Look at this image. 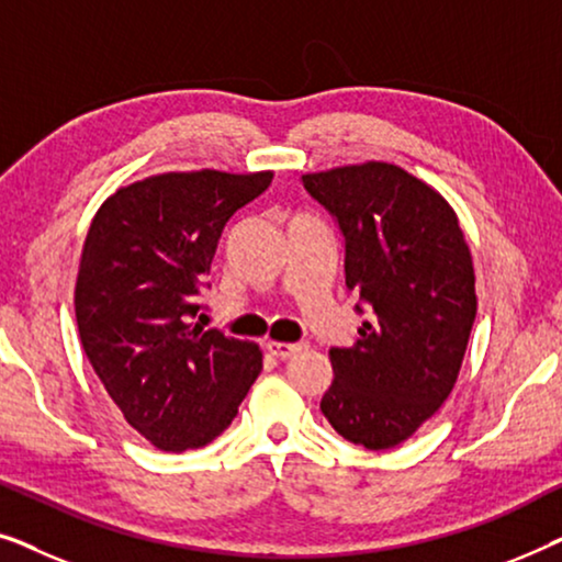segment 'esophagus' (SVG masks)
<instances>
[{
	"instance_id": "esophagus-1",
	"label": "esophagus",
	"mask_w": 562,
	"mask_h": 562,
	"mask_svg": "<svg viewBox=\"0 0 562 562\" xmlns=\"http://www.w3.org/2000/svg\"><path fill=\"white\" fill-rule=\"evenodd\" d=\"M266 350L271 352V356H276L279 360H289L299 356V352L304 350L302 342H279V340H268L266 342Z\"/></svg>"
}]
</instances>
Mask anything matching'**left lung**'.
I'll return each mask as SVG.
<instances>
[{
	"instance_id": "obj_1",
	"label": "left lung",
	"mask_w": 562,
	"mask_h": 562,
	"mask_svg": "<svg viewBox=\"0 0 562 562\" xmlns=\"http://www.w3.org/2000/svg\"><path fill=\"white\" fill-rule=\"evenodd\" d=\"M302 181L340 225L345 286L371 306L358 340L329 350L335 381L319 409L348 442L396 448L458 381L479 310L471 250L445 196L394 164Z\"/></svg>"
}]
</instances>
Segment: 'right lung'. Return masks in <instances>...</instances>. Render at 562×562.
<instances>
[{
    "instance_id": "add662e5",
    "label": "right lung",
    "mask_w": 562,
    "mask_h": 562,
    "mask_svg": "<svg viewBox=\"0 0 562 562\" xmlns=\"http://www.w3.org/2000/svg\"><path fill=\"white\" fill-rule=\"evenodd\" d=\"M271 171L160 173L114 191L91 220L76 279V325L127 425L166 452L225 432L263 368L256 342L191 325L229 217Z\"/></svg>"
}]
</instances>
